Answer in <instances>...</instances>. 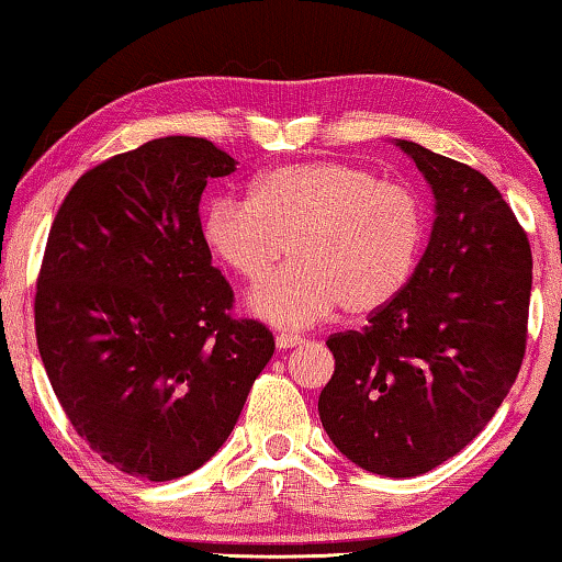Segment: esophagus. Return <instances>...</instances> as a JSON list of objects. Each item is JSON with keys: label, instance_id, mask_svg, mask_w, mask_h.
I'll use <instances>...</instances> for the list:
<instances>
[{"label": "esophagus", "instance_id": "esophagus-1", "mask_svg": "<svg viewBox=\"0 0 562 562\" xmlns=\"http://www.w3.org/2000/svg\"><path fill=\"white\" fill-rule=\"evenodd\" d=\"M304 337L302 335H289V333H281L276 337V345H279L281 350H289V348H296V345H302Z\"/></svg>", "mask_w": 562, "mask_h": 562}]
</instances>
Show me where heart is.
I'll use <instances>...</instances> for the list:
<instances>
[{
	"mask_svg": "<svg viewBox=\"0 0 562 562\" xmlns=\"http://www.w3.org/2000/svg\"><path fill=\"white\" fill-rule=\"evenodd\" d=\"M202 237L248 283L263 281L289 245L291 263L252 294L250 310L281 329H304L340 306L371 314L394 302L425 248L427 210L417 191L371 168L304 160L268 168L250 199L214 196Z\"/></svg>",
	"mask_w": 562,
	"mask_h": 562,
	"instance_id": "heart-1",
	"label": "heart"
}]
</instances>
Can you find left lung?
Segmentation results:
<instances>
[{
    "instance_id": "1",
    "label": "left lung",
    "mask_w": 562,
    "mask_h": 562,
    "mask_svg": "<svg viewBox=\"0 0 562 562\" xmlns=\"http://www.w3.org/2000/svg\"><path fill=\"white\" fill-rule=\"evenodd\" d=\"M435 194L412 281L363 329L329 335L319 394L329 440L363 471L412 479L488 425L527 348L532 250L502 191L475 168L398 140Z\"/></svg>"
}]
</instances>
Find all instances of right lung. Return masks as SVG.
<instances>
[{
	"mask_svg": "<svg viewBox=\"0 0 562 562\" xmlns=\"http://www.w3.org/2000/svg\"><path fill=\"white\" fill-rule=\"evenodd\" d=\"M235 171L204 137H158L89 168L58 206L35 291L45 373L81 440L117 471L173 481L240 417L276 342L233 319L199 199Z\"/></svg>",
	"mask_w": 562,
	"mask_h": 562,
	"instance_id": "add662e5",
	"label": "right lung"
}]
</instances>
